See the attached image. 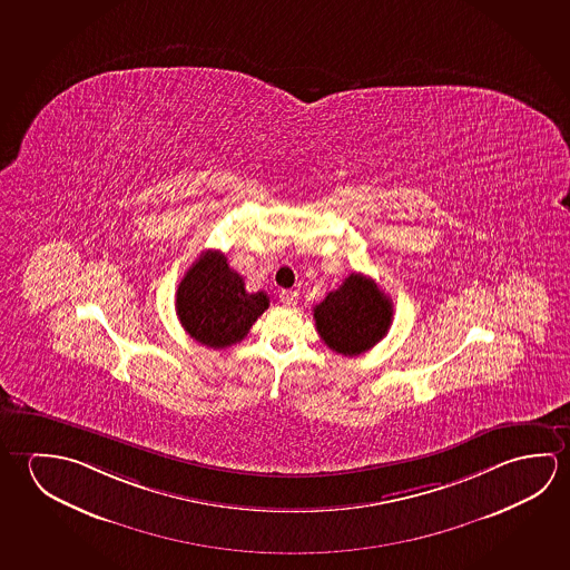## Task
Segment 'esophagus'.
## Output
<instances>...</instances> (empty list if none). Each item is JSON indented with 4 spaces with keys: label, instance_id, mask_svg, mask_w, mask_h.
Instances as JSON below:
<instances>
[{
    "label": "esophagus",
    "instance_id": "1",
    "mask_svg": "<svg viewBox=\"0 0 570 570\" xmlns=\"http://www.w3.org/2000/svg\"><path fill=\"white\" fill-rule=\"evenodd\" d=\"M281 299L284 306H288V308H294V306L298 304V292H292V289H282Z\"/></svg>",
    "mask_w": 570,
    "mask_h": 570
}]
</instances>
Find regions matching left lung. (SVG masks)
<instances>
[{"label": "left lung", "instance_id": "1", "mask_svg": "<svg viewBox=\"0 0 570 570\" xmlns=\"http://www.w3.org/2000/svg\"><path fill=\"white\" fill-rule=\"evenodd\" d=\"M392 299L364 274H350L314 308L316 330L324 344L345 357L374 347L392 326Z\"/></svg>", "mask_w": 570, "mask_h": 570}]
</instances>
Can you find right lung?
<instances>
[{
	"label": "right lung",
	"instance_id": "obj_1",
	"mask_svg": "<svg viewBox=\"0 0 570 570\" xmlns=\"http://www.w3.org/2000/svg\"><path fill=\"white\" fill-rule=\"evenodd\" d=\"M268 306L266 292H246L243 276L228 266L220 250L200 254L178 284L180 324L198 344L215 350L243 342Z\"/></svg>",
	"mask_w": 570,
	"mask_h": 570
}]
</instances>
